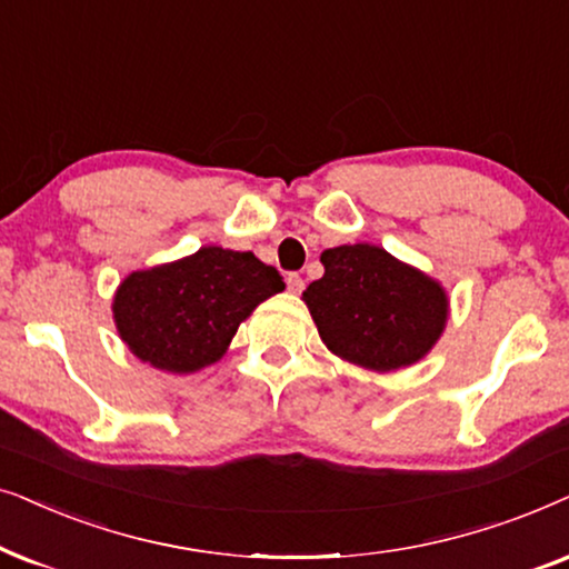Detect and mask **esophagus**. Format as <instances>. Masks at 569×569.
I'll return each instance as SVG.
<instances>
[{
  "instance_id": "1",
  "label": "esophagus",
  "mask_w": 569,
  "mask_h": 569,
  "mask_svg": "<svg viewBox=\"0 0 569 569\" xmlns=\"http://www.w3.org/2000/svg\"><path fill=\"white\" fill-rule=\"evenodd\" d=\"M286 283H289V291L291 293H301V289H305V278H301L299 272H289Z\"/></svg>"
}]
</instances>
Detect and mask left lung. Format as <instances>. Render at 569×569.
Instances as JSON below:
<instances>
[{
  "label": "left lung",
  "mask_w": 569,
  "mask_h": 569,
  "mask_svg": "<svg viewBox=\"0 0 569 569\" xmlns=\"http://www.w3.org/2000/svg\"><path fill=\"white\" fill-rule=\"evenodd\" d=\"M325 276L301 293L322 343L369 372H396L427 356L450 317L442 283L375 244L320 254Z\"/></svg>",
  "instance_id": "1"
}]
</instances>
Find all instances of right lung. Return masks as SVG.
Wrapping results in <instances>:
<instances>
[{
  "label": "right lung",
  "mask_w": 569,
  "mask_h": 569,
  "mask_svg": "<svg viewBox=\"0 0 569 569\" xmlns=\"http://www.w3.org/2000/svg\"><path fill=\"white\" fill-rule=\"evenodd\" d=\"M286 289L276 268L252 252L200 247L181 260L134 270L113 293L119 338L142 363L192 375L229 351L257 305Z\"/></svg>",
  "instance_id": "1"
}]
</instances>
